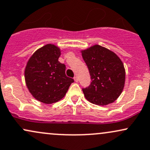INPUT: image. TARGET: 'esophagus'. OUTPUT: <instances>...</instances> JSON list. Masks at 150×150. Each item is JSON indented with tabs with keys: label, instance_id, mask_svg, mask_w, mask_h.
<instances>
[{
	"label": "esophagus",
	"instance_id": "obj_1",
	"mask_svg": "<svg viewBox=\"0 0 150 150\" xmlns=\"http://www.w3.org/2000/svg\"><path fill=\"white\" fill-rule=\"evenodd\" d=\"M74 80H75V82H78V78H77V76H75V77H74Z\"/></svg>",
	"mask_w": 150,
	"mask_h": 150
}]
</instances>
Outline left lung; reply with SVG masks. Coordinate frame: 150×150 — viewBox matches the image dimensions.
<instances>
[{
  "mask_svg": "<svg viewBox=\"0 0 150 150\" xmlns=\"http://www.w3.org/2000/svg\"><path fill=\"white\" fill-rule=\"evenodd\" d=\"M92 82L82 89L86 100L98 105H106L116 100L125 84L124 64L115 52L95 45L81 51Z\"/></svg>",
  "mask_w": 150,
  "mask_h": 150,
  "instance_id": "8db88e82",
  "label": "left lung"
}]
</instances>
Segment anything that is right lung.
I'll list each match as a JSON object with an SVG mask.
<instances>
[{"label": "right lung", "mask_w": 150, "mask_h": 150, "mask_svg": "<svg viewBox=\"0 0 150 150\" xmlns=\"http://www.w3.org/2000/svg\"><path fill=\"white\" fill-rule=\"evenodd\" d=\"M61 50L53 44L42 47L33 54L24 70L29 92L40 102L51 104L66 95L73 79L66 75V66L59 61Z\"/></svg>", "instance_id": "add662e5"}]
</instances>
